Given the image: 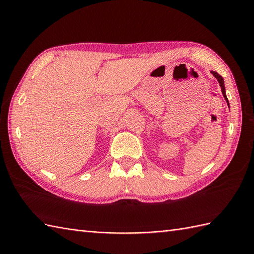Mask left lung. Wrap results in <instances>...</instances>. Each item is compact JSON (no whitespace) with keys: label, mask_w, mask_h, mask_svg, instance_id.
<instances>
[{"label":"left lung","mask_w":254,"mask_h":254,"mask_svg":"<svg viewBox=\"0 0 254 254\" xmlns=\"http://www.w3.org/2000/svg\"><path fill=\"white\" fill-rule=\"evenodd\" d=\"M212 75L214 76V77H216V78L218 79V82H219V84H220V87H221V90H222L223 97L226 98L227 103H228V105H229L228 98H227V95H226V88H224V83H223V78H222V76H220V75L217 73V71H212Z\"/></svg>","instance_id":"obj_1"}]
</instances>
